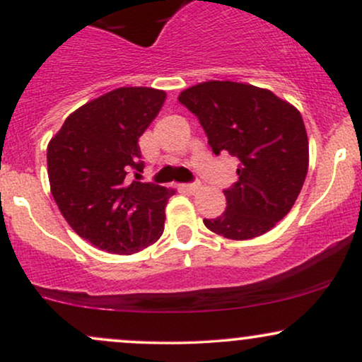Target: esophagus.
I'll list each match as a JSON object with an SVG mask.
<instances>
[{
  "label": "esophagus",
  "instance_id": "34e87169",
  "mask_svg": "<svg viewBox=\"0 0 362 362\" xmlns=\"http://www.w3.org/2000/svg\"><path fill=\"white\" fill-rule=\"evenodd\" d=\"M182 189H184L185 192H189V194H195L199 189H201V184H187V185L182 187Z\"/></svg>",
  "mask_w": 362,
  "mask_h": 362
}]
</instances>
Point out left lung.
I'll return each instance as SVG.
<instances>
[{
    "label": "left lung",
    "mask_w": 362,
    "mask_h": 362,
    "mask_svg": "<svg viewBox=\"0 0 362 362\" xmlns=\"http://www.w3.org/2000/svg\"><path fill=\"white\" fill-rule=\"evenodd\" d=\"M178 100L197 115L216 155L240 160L238 182L224 190L226 211L204 219L207 230L228 240L271 231L294 206L308 173V136L300 110L271 90L236 81L199 83Z\"/></svg>",
    "instance_id": "8db88e82"
}]
</instances>
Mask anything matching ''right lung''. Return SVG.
Listing matches in <instances>:
<instances>
[{
  "instance_id": "right-lung-1",
  "label": "right lung",
  "mask_w": 362,
  "mask_h": 362,
  "mask_svg": "<svg viewBox=\"0 0 362 362\" xmlns=\"http://www.w3.org/2000/svg\"><path fill=\"white\" fill-rule=\"evenodd\" d=\"M165 98L163 90L148 86L115 88L69 114L49 141L54 201L69 226L100 250L131 255L163 233L175 190L129 182L127 173L143 172L138 141Z\"/></svg>"
}]
</instances>
